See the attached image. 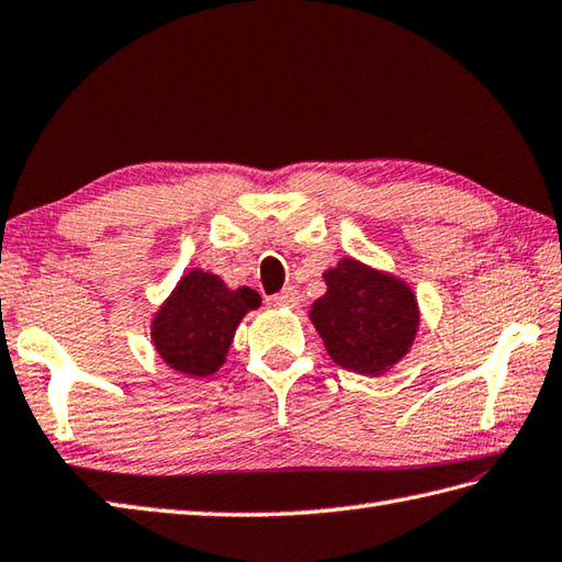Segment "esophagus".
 Instances as JSON below:
<instances>
[{"label":"esophagus","mask_w":562,"mask_h":562,"mask_svg":"<svg viewBox=\"0 0 562 562\" xmlns=\"http://www.w3.org/2000/svg\"><path fill=\"white\" fill-rule=\"evenodd\" d=\"M272 304L274 306H290V310H292V306L300 304V292H296L294 288H284L282 292L272 296Z\"/></svg>","instance_id":"1"}]
</instances>
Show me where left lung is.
Listing matches in <instances>:
<instances>
[{
	"instance_id": "obj_1",
	"label": "left lung",
	"mask_w": 562,
	"mask_h": 562,
	"mask_svg": "<svg viewBox=\"0 0 562 562\" xmlns=\"http://www.w3.org/2000/svg\"><path fill=\"white\" fill-rule=\"evenodd\" d=\"M328 290L312 306V322L340 368L380 375L409 350L419 312L404 282L346 258L326 274Z\"/></svg>"
}]
</instances>
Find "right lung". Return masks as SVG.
<instances>
[{
	"instance_id": "obj_1",
	"label": "right lung",
	"mask_w": 562,
	"mask_h": 562,
	"mask_svg": "<svg viewBox=\"0 0 562 562\" xmlns=\"http://www.w3.org/2000/svg\"><path fill=\"white\" fill-rule=\"evenodd\" d=\"M258 304L256 290H228L216 274L192 270L153 322L160 358L184 375H212L222 368L238 322Z\"/></svg>"
}]
</instances>
